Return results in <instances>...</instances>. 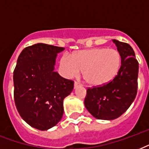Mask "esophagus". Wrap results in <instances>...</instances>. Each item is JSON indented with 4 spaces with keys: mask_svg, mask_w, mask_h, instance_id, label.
<instances>
[{
    "mask_svg": "<svg viewBox=\"0 0 149 149\" xmlns=\"http://www.w3.org/2000/svg\"><path fill=\"white\" fill-rule=\"evenodd\" d=\"M82 84L78 81H75L74 83V88H77V87H79V86H81Z\"/></svg>",
    "mask_w": 149,
    "mask_h": 149,
    "instance_id": "1",
    "label": "esophagus"
}]
</instances>
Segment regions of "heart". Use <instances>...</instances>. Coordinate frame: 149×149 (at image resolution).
I'll return each mask as SVG.
<instances>
[{
    "label": "heart",
    "mask_w": 149,
    "mask_h": 149,
    "mask_svg": "<svg viewBox=\"0 0 149 149\" xmlns=\"http://www.w3.org/2000/svg\"><path fill=\"white\" fill-rule=\"evenodd\" d=\"M121 55L117 49L94 48L63 55L59 60L62 72L68 78L77 77L84 70L86 81L92 86H102L111 83L121 67Z\"/></svg>",
    "instance_id": "1"
}]
</instances>
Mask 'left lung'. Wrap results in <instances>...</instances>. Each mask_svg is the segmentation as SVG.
Segmentation results:
<instances>
[{
	"instance_id": "obj_1",
	"label": "left lung",
	"mask_w": 149,
	"mask_h": 149,
	"mask_svg": "<svg viewBox=\"0 0 149 149\" xmlns=\"http://www.w3.org/2000/svg\"><path fill=\"white\" fill-rule=\"evenodd\" d=\"M121 55V67L114 79L107 85L87 88L84 104L87 111L100 120H113L131 106L138 91L139 62L132 46L113 39Z\"/></svg>"
}]
</instances>
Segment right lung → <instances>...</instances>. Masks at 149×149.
<instances>
[{
    "label": "right lung",
    "instance_id": "add662e5",
    "mask_svg": "<svg viewBox=\"0 0 149 149\" xmlns=\"http://www.w3.org/2000/svg\"><path fill=\"white\" fill-rule=\"evenodd\" d=\"M64 48L38 43L24 48L14 70V99L20 116L32 127L45 131L63 115V100L74 82L54 71L57 53Z\"/></svg>",
    "mask_w": 149,
    "mask_h": 149
}]
</instances>
